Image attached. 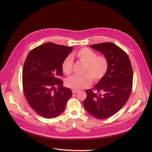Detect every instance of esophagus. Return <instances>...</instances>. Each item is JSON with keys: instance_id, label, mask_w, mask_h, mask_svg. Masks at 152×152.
<instances>
[{"instance_id": "34e87169", "label": "esophagus", "mask_w": 152, "mask_h": 152, "mask_svg": "<svg viewBox=\"0 0 152 152\" xmlns=\"http://www.w3.org/2000/svg\"><path fill=\"white\" fill-rule=\"evenodd\" d=\"M78 92H79V91H77V90H72V93L73 94H76V93H77Z\"/></svg>"}]
</instances>
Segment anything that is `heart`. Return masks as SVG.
<instances>
[{
  "label": "heart",
  "mask_w": 152,
  "mask_h": 152,
  "mask_svg": "<svg viewBox=\"0 0 152 152\" xmlns=\"http://www.w3.org/2000/svg\"><path fill=\"white\" fill-rule=\"evenodd\" d=\"M79 60L85 63L82 75H73L66 80V85L73 90H80L89 87L93 79L98 82L103 79L108 70V61L103 55H98L94 50L87 48L80 49L75 54ZM73 59L71 56L66 57L62 63V70L65 75L72 72Z\"/></svg>",
  "instance_id": "obj_1"
}]
</instances>
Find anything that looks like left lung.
<instances>
[{
	"label": "left lung",
	"mask_w": 152,
	"mask_h": 152,
	"mask_svg": "<svg viewBox=\"0 0 152 152\" xmlns=\"http://www.w3.org/2000/svg\"><path fill=\"white\" fill-rule=\"evenodd\" d=\"M102 53L108 61V70L94 92L87 89L84 107L92 116L104 119L117 113L129 98L132 87V68L127 53L112 42L90 45Z\"/></svg>",
	"instance_id": "left-lung-1"
}]
</instances>
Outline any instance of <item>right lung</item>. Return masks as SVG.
I'll return each instance as SVG.
<instances>
[{"label": "right lung", "mask_w": 152, "mask_h": 152, "mask_svg": "<svg viewBox=\"0 0 152 152\" xmlns=\"http://www.w3.org/2000/svg\"><path fill=\"white\" fill-rule=\"evenodd\" d=\"M73 47L45 43L28 53L23 68V89L30 107L41 117L53 118L65 108L71 89L63 87L62 63Z\"/></svg>", "instance_id": "1"}]
</instances>
